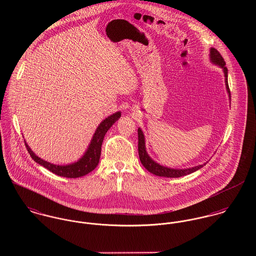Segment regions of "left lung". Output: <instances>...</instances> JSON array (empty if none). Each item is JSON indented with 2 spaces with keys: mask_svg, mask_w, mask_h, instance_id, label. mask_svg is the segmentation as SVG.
Segmentation results:
<instances>
[{
  "mask_svg": "<svg viewBox=\"0 0 256 256\" xmlns=\"http://www.w3.org/2000/svg\"><path fill=\"white\" fill-rule=\"evenodd\" d=\"M210 58L211 61L216 64L219 65L220 67L222 68L224 73V80H226V90L228 94L230 96V90L228 88V69L226 67V62L224 60V58L222 57L220 53L217 49L215 48H211L210 49ZM138 152H139V158L140 160L142 162V164L144 166V168L146 170H148L150 172H152L154 176H164V178H180L184 176L187 174H190L198 170H200L203 166H197L191 168H185V170H174V168H168L166 166H162L158 164H156V162H154L148 154H146V146H145V139H144V134L142 132V130L139 128L138 129Z\"/></svg>",
  "mask_w": 256,
  "mask_h": 256,
  "instance_id": "obj_1",
  "label": "left lung"
}]
</instances>
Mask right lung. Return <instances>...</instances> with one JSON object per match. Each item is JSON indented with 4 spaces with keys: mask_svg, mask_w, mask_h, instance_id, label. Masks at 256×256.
<instances>
[{
    "mask_svg": "<svg viewBox=\"0 0 256 256\" xmlns=\"http://www.w3.org/2000/svg\"><path fill=\"white\" fill-rule=\"evenodd\" d=\"M120 116H121L120 112L113 113L100 124L86 154L82 156V158H80V160H78L76 162H74L72 164L57 166V164L47 162L36 156V154L30 150V148L28 146L26 143V146L30 154L32 156V158L34 160V162H36L37 164H41L51 172L59 176H64L68 178H80L92 172L98 164L104 138L106 132L108 131V129L115 123V121L118 120V118H120Z\"/></svg>",
    "mask_w": 256,
    "mask_h": 256,
    "instance_id": "obj_1",
    "label": "right lung"
}]
</instances>
